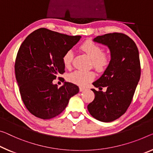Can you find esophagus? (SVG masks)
Here are the masks:
<instances>
[{
  "label": "esophagus",
  "mask_w": 153,
  "mask_h": 153,
  "mask_svg": "<svg viewBox=\"0 0 153 153\" xmlns=\"http://www.w3.org/2000/svg\"><path fill=\"white\" fill-rule=\"evenodd\" d=\"M85 90V88H83V87H79V90L80 91H83V90Z\"/></svg>",
  "instance_id": "obj_1"
}]
</instances>
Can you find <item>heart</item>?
<instances>
[{
    "instance_id": "1",
    "label": "heart",
    "mask_w": 153,
    "mask_h": 153,
    "mask_svg": "<svg viewBox=\"0 0 153 153\" xmlns=\"http://www.w3.org/2000/svg\"><path fill=\"white\" fill-rule=\"evenodd\" d=\"M81 51L91 59V65L96 71H105L110 62V58L106 53H102L100 46L92 41H86L80 46ZM73 59L72 51H68L63 56V63L65 68H70ZM95 74L92 71L76 70L70 73L67 76L68 81L78 85L84 86L94 79Z\"/></svg>"
}]
</instances>
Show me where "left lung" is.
I'll return each mask as SVG.
<instances>
[{
	"label": "left lung",
	"mask_w": 153,
	"mask_h": 153,
	"mask_svg": "<svg viewBox=\"0 0 153 153\" xmlns=\"http://www.w3.org/2000/svg\"><path fill=\"white\" fill-rule=\"evenodd\" d=\"M93 40L109 48L111 60L92 83L100 90L91 89L95 98L88 109L96 120L109 123L123 116L132 101L141 75L139 51L133 39L120 33L97 36ZM102 86L107 88L105 93L100 91Z\"/></svg>",
	"instance_id": "1"
}]
</instances>
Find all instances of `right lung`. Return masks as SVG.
<instances>
[{"mask_svg":"<svg viewBox=\"0 0 153 153\" xmlns=\"http://www.w3.org/2000/svg\"><path fill=\"white\" fill-rule=\"evenodd\" d=\"M81 37L41 28L21 44L15 62L16 78L23 102L33 116L44 120L58 116L79 91L73 83L64 82L58 88L53 81L65 72L63 56Z\"/></svg>","mask_w":153,"mask_h":153,"instance_id":"right-lung-1","label":"right lung"}]
</instances>
